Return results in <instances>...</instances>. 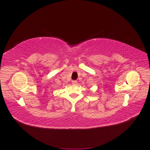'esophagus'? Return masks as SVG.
<instances>
[{
	"instance_id": "1",
	"label": "esophagus",
	"mask_w": 150,
	"mask_h": 150,
	"mask_svg": "<svg viewBox=\"0 0 150 150\" xmlns=\"http://www.w3.org/2000/svg\"><path fill=\"white\" fill-rule=\"evenodd\" d=\"M77 81H72V85H76L77 84Z\"/></svg>"
}]
</instances>
